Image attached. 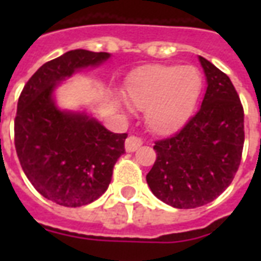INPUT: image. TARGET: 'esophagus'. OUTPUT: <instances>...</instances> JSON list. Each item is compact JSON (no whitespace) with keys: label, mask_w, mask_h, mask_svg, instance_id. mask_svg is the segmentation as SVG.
I'll return each instance as SVG.
<instances>
[{"label":"esophagus","mask_w":261,"mask_h":261,"mask_svg":"<svg viewBox=\"0 0 261 261\" xmlns=\"http://www.w3.org/2000/svg\"><path fill=\"white\" fill-rule=\"evenodd\" d=\"M141 145H142V139L134 137V135L128 137L126 139V143H124L127 153H134L135 150H138V147H141Z\"/></svg>","instance_id":"34e87169"}]
</instances>
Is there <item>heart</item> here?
I'll use <instances>...</instances> for the list:
<instances>
[{
	"instance_id": "b5f03b06",
	"label": "heart",
	"mask_w": 261,
	"mask_h": 261,
	"mask_svg": "<svg viewBox=\"0 0 261 261\" xmlns=\"http://www.w3.org/2000/svg\"><path fill=\"white\" fill-rule=\"evenodd\" d=\"M202 87L194 66L146 65L127 77L124 98L131 108L145 111L146 126L154 134L169 135L188 122Z\"/></svg>"
}]
</instances>
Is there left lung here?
<instances>
[{
	"mask_svg": "<svg viewBox=\"0 0 261 261\" xmlns=\"http://www.w3.org/2000/svg\"><path fill=\"white\" fill-rule=\"evenodd\" d=\"M206 93L195 116L173 137L155 142L147 186L164 203L196 208L230 186L241 161L244 110L230 79L203 57Z\"/></svg>",
	"mask_w": 261,
	"mask_h": 261,
	"instance_id": "obj_1",
	"label": "left lung"
}]
</instances>
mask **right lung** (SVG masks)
<instances>
[{"label":"right lung","mask_w":261,"mask_h":261,"mask_svg":"<svg viewBox=\"0 0 261 261\" xmlns=\"http://www.w3.org/2000/svg\"><path fill=\"white\" fill-rule=\"evenodd\" d=\"M110 58L108 53L67 51L39 67L18 98L14 145L22 171L39 194L61 206L100 198L124 153L127 134L111 133L87 110H63L55 97L77 71Z\"/></svg>","instance_id":"obj_1"}]
</instances>
